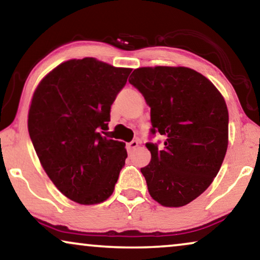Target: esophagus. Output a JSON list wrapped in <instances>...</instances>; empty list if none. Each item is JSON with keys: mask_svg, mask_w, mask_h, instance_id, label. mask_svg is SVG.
I'll return each mask as SVG.
<instances>
[{"mask_svg": "<svg viewBox=\"0 0 260 260\" xmlns=\"http://www.w3.org/2000/svg\"><path fill=\"white\" fill-rule=\"evenodd\" d=\"M126 147H127V151L133 152L135 149L138 147V141H131L130 143H127Z\"/></svg>", "mask_w": 260, "mask_h": 260, "instance_id": "34e87169", "label": "esophagus"}]
</instances>
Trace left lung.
Segmentation results:
<instances>
[{
    "mask_svg": "<svg viewBox=\"0 0 260 260\" xmlns=\"http://www.w3.org/2000/svg\"><path fill=\"white\" fill-rule=\"evenodd\" d=\"M150 106L151 134L165 145L147 143L151 161L141 172L150 197L165 207L195 200L213 182L229 145V110L207 78L188 67L135 70L129 78Z\"/></svg>",
    "mask_w": 260,
    "mask_h": 260,
    "instance_id": "obj_1",
    "label": "left lung"
}]
</instances>
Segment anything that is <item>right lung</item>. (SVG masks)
I'll return each instance as SVG.
<instances>
[{
    "label": "right lung",
    "instance_id": "add662e5",
    "mask_svg": "<svg viewBox=\"0 0 260 260\" xmlns=\"http://www.w3.org/2000/svg\"><path fill=\"white\" fill-rule=\"evenodd\" d=\"M130 72L94 58L72 59L51 71L31 98L28 131L42 168L80 205L111 197L125 165V143L105 130Z\"/></svg>",
    "mask_w": 260,
    "mask_h": 260
}]
</instances>
